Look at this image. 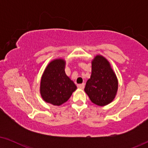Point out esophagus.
Returning a JSON list of instances; mask_svg holds the SVG:
<instances>
[{"mask_svg": "<svg viewBox=\"0 0 148 148\" xmlns=\"http://www.w3.org/2000/svg\"><path fill=\"white\" fill-rule=\"evenodd\" d=\"M77 87H78L79 88H80V89H84V87H85V84H78V85H77Z\"/></svg>", "mask_w": 148, "mask_h": 148, "instance_id": "obj_1", "label": "esophagus"}]
</instances>
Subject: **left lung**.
<instances>
[{
    "label": "left lung",
    "mask_w": 148,
    "mask_h": 148,
    "mask_svg": "<svg viewBox=\"0 0 148 148\" xmlns=\"http://www.w3.org/2000/svg\"><path fill=\"white\" fill-rule=\"evenodd\" d=\"M118 89V81L110 63L102 56L94 58L92 75L87 81L85 92L90 100L98 106H105L114 100Z\"/></svg>",
    "instance_id": "8db88e82"
}]
</instances>
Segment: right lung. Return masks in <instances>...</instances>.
Instances as JSON below:
<instances>
[{
    "mask_svg": "<svg viewBox=\"0 0 148 148\" xmlns=\"http://www.w3.org/2000/svg\"><path fill=\"white\" fill-rule=\"evenodd\" d=\"M65 62L62 59L52 60L42 75L40 94L46 102L60 106L66 102L77 89L73 81L64 72Z\"/></svg>",
    "mask_w": 148,
    "mask_h": 148,
    "instance_id": "right-lung-1",
    "label": "right lung"
}]
</instances>
